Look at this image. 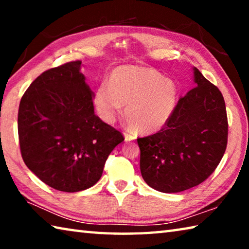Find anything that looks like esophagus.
<instances>
[{
	"mask_svg": "<svg viewBox=\"0 0 249 249\" xmlns=\"http://www.w3.org/2000/svg\"><path fill=\"white\" fill-rule=\"evenodd\" d=\"M124 137H125V142H130V141L136 140V135L133 133H128V132L124 133Z\"/></svg>",
	"mask_w": 249,
	"mask_h": 249,
	"instance_id": "34e87169",
	"label": "esophagus"
}]
</instances>
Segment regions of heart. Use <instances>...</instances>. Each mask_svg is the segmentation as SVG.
<instances>
[{
  "label": "heart",
  "mask_w": 249,
  "mask_h": 249,
  "mask_svg": "<svg viewBox=\"0 0 249 249\" xmlns=\"http://www.w3.org/2000/svg\"><path fill=\"white\" fill-rule=\"evenodd\" d=\"M177 100L176 84L146 67L122 66L113 70L108 86L96 89L94 105L100 119L112 123L125 107V119L135 132L150 134L169 121Z\"/></svg>",
  "instance_id": "heart-1"
}]
</instances>
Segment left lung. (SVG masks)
<instances>
[{
    "mask_svg": "<svg viewBox=\"0 0 249 249\" xmlns=\"http://www.w3.org/2000/svg\"><path fill=\"white\" fill-rule=\"evenodd\" d=\"M195 87L181 96L158 133L137 138L141 172L155 190L177 193L203 182L227 144V115L221 91L193 67Z\"/></svg>",
    "mask_w": 249,
    "mask_h": 249,
    "instance_id": "1",
    "label": "left lung"
}]
</instances>
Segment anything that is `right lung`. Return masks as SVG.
<instances>
[{
	"instance_id": "right-lung-1",
	"label": "right lung",
	"mask_w": 249,
	"mask_h": 249,
	"mask_svg": "<svg viewBox=\"0 0 249 249\" xmlns=\"http://www.w3.org/2000/svg\"><path fill=\"white\" fill-rule=\"evenodd\" d=\"M81 61L49 69L32 82L18 108L20 153L28 169L64 192L100 180L108 155L123 135L94 114V93Z\"/></svg>"
}]
</instances>
